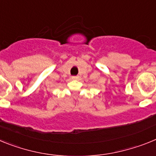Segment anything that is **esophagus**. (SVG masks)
<instances>
[{
  "label": "esophagus",
  "mask_w": 156,
  "mask_h": 156,
  "mask_svg": "<svg viewBox=\"0 0 156 156\" xmlns=\"http://www.w3.org/2000/svg\"><path fill=\"white\" fill-rule=\"evenodd\" d=\"M72 79H73V80H78V79H79V76H72Z\"/></svg>",
  "instance_id": "esophagus-1"
}]
</instances>
